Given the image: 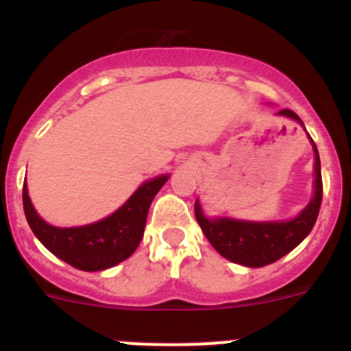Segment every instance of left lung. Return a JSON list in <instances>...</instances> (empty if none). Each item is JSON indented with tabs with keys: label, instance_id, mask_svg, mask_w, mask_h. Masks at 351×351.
<instances>
[{
	"label": "left lung",
	"instance_id": "obj_1",
	"mask_svg": "<svg viewBox=\"0 0 351 351\" xmlns=\"http://www.w3.org/2000/svg\"><path fill=\"white\" fill-rule=\"evenodd\" d=\"M278 116L295 119L304 126L300 117L290 108H283ZM309 137V135H308ZM315 151V195L311 202L302 209V213L288 221H243L232 218H207L202 213L200 202H195V216L197 221L209 239L213 247L219 255L230 262L246 265V267H263L274 263L293 247L299 246L315 226L322 206V169L320 156L315 142L309 137Z\"/></svg>",
	"mask_w": 351,
	"mask_h": 351
}]
</instances>
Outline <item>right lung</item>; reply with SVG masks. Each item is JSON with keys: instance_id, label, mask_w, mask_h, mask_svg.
<instances>
[{"instance_id": "right-lung-1", "label": "right lung", "mask_w": 351, "mask_h": 351, "mask_svg": "<svg viewBox=\"0 0 351 351\" xmlns=\"http://www.w3.org/2000/svg\"><path fill=\"white\" fill-rule=\"evenodd\" d=\"M169 176L145 181L116 213L84 226L60 228L43 221L35 210L24 182V214L33 234L52 255L86 272L105 271L133 255L144 235L149 206Z\"/></svg>"}]
</instances>
